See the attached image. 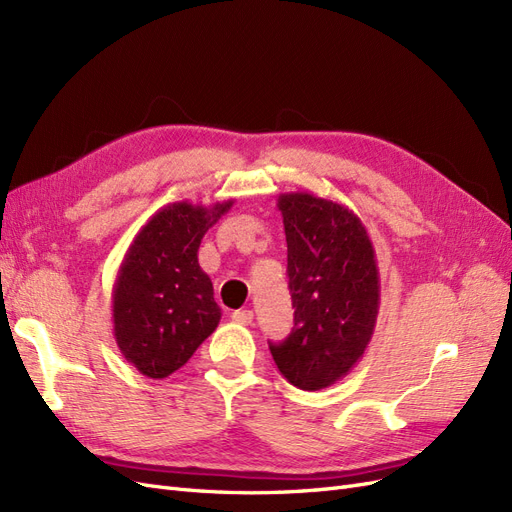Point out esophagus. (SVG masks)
Here are the masks:
<instances>
[{
  "label": "esophagus",
  "instance_id": "obj_1",
  "mask_svg": "<svg viewBox=\"0 0 512 512\" xmlns=\"http://www.w3.org/2000/svg\"><path fill=\"white\" fill-rule=\"evenodd\" d=\"M232 320L239 322V324H252L254 312H252V309H237V312H232Z\"/></svg>",
  "mask_w": 512,
  "mask_h": 512
}]
</instances>
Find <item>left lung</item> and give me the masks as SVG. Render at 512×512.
<instances>
[{"label":"left lung","instance_id":"8db88e82","mask_svg":"<svg viewBox=\"0 0 512 512\" xmlns=\"http://www.w3.org/2000/svg\"><path fill=\"white\" fill-rule=\"evenodd\" d=\"M288 243L294 327L269 344L282 376L301 391L327 389L361 359L376 329L380 275L363 222L307 192L277 198Z\"/></svg>","mask_w":512,"mask_h":512}]
</instances>
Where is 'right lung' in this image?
Returning a JSON list of instances; mask_svg holds the SVG:
<instances>
[{
  "label": "right lung",
  "mask_w": 512,
  "mask_h": 512,
  "mask_svg": "<svg viewBox=\"0 0 512 512\" xmlns=\"http://www.w3.org/2000/svg\"><path fill=\"white\" fill-rule=\"evenodd\" d=\"M232 207L188 200L162 207L138 230L113 286L115 342L143 376L166 378L215 331L222 309L198 265L205 232Z\"/></svg>",
  "instance_id": "obj_1"
}]
</instances>
